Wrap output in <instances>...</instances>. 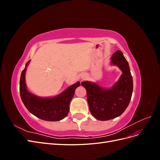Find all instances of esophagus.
Instances as JSON below:
<instances>
[{
    "mask_svg": "<svg viewBox=\"0 0 160 160\" xmlns=\"http://www.w3.org/2000/svg\"><path fill=\"white\" fill-rule=\"evenodd\" d=\"M82 78H83V77H82Z\"/></svg>",
    "mask_w": 160,
    "mask_h": 160,
    "instance_id": "1",
    "label": "esophagus"
}]
</instances>
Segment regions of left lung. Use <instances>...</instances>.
<instances>
[{
	"instance_id": "left-lung-1",
	"label": "left lung",
	"mask_w": 160,
	"mask_h": 160,
	"mask_svg": "<svg viewBox=\"0 0 160 160\" xmlns=\"http://www.w3.org/2000/svg\"><path fill=\"white\" fill-rule=\"evenodd\" d=\"M111 64L117 65L122 71L119 81L111 88L103 89L89 81L81 83L87 90L90 112L100 121L109 120L122 115L129 105L132 95V76L128 62L122 51L118 50L113 53Z\"/></svg>"
}]
</instances>
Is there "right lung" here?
<instances>
[{
    "instance_id": "right-lung-1",
    "label": "right lung",
    "mask_w": 160,
    "mask_h": 160,
    "mask_svg": "<svg viewBox=\"0 0 160 160\" xmlns=\"http://www.w3.org/2000/svg\"><path fill=\"white\" fill-rule=\"evenodd\" d=\"M29 62L26 63L20 79V94L24 105L29 112L42 120L56 122L65 118L69 113V104L75 91L80 83L77 82L69 86L62 93L53 98H39L30 93L26 86L25 72Z\"/></svg>"
}]
</instances>
